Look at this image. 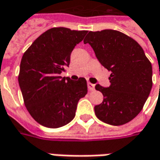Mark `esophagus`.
Listing matches in <instances>:
<instances>
[{
	"mask_svg": "<svg viewBox=\"0 0 160 160\" xmlns=\"http://www.w3.org/2000/svg\"><path fill=\"white\" fill-rule=\"evenodd\" d=\"M88 89H89L90 91L95 90V85L92 84V83H90V82H88Z\"/></svg>",
	"mask_w": 160,
	"mask_h": 160,
	"instance_id": "1",
	"label": "esophagus"
}]
</instances>
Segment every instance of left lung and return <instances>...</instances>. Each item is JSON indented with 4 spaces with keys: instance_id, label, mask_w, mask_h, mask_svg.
<instances>
[{
    "instance_id": "obj_1",
    "label": "left lung",
    "mask_w": 160,
    "mask_h": 160,
    "mask_svg": "<svg viewBox=\"0 0 160 160\" xmlns=\"http://www.w3.org/2000/svg\"><path fill=\"white\" fill-rule=\"evenodd\" d=\"M89 44L101 64L111 72L110 86L96 89L104 96L95 114L102 122L122 125L142 111L152 88V66L142 46L127 35L113 29L89 31Z\"/></svg>"
}]
</instances>
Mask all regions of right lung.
Segmentation results:
<instances>
[{
  "instance_id": "right-lung-1",
  "label": "right lung",
  "mask_w": 160,
  "mask_h": 160,
  "mask_svg": "<svg viewBox=\"0 0 160 160\" xmlns=\"http://www.w3.org/2000/svg\"><path fill=\"white\" fill-rule=\"evenodd\" d=\"M86 30L52 28L36 39L24 52L18 84L26 108L41 125L59 128L72 120L78 102L88 93L87 81H73L60 74L70 65L71 53Z\"/></svg>"
}]
</instances>
